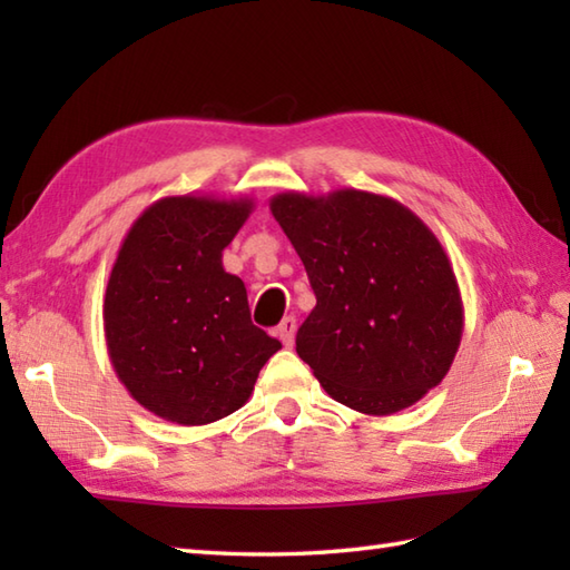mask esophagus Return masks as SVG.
<instances>
[{
  "label": "esophagus",
  "mask_w": 570,
  "mask_h": 570,
  "mask_svg": "<svg viewBox=\"0 0 570 570\" xmlns=\"http://www.w3.org/2000/svg\"><path fill=\"white\" fill-rule=\"evenodd\" d=\"M278 341H282L286 347L294 345V335H296V318L294 316H286L282 323H278L276 328Z\"/></svg>",
  "instance_id": "esophagus-1"
}]
</instances>
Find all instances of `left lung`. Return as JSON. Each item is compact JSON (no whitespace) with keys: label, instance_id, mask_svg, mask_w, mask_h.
I'll return each instance as SVG.
<instances>
[{"label":"left lung","instance_id":"left-lung-1","mask_svg":"<svg viewBox=\"0 0 570 570\" xmlns=\"http://www.w3.org/2000/svg\"><path fill=\"white\" fill-rule=\"evenodd\" d=\"M269 208L316 294L296 353L323 390L360 414L390 416L439 386L463 337V298L421 217L355 188L286 190Z\"/></svg>","mask_w":570,"mask_h":570}]
</instances>
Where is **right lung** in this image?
<instances>
[{
	"label": "right lung",
	"instance_id": "add662e5",
	"mask_svg": "<svg viewBox=\"0 0 570 570\" xmlns=\"http://www.w3.org/2000/svg\"><path fill=\"white\" fill-rule=\"evenodd\" d=\"M249 198L168 196L129 227L105 292V341L119 382L164 421L205 426L247 404L282 343L249 318L223 249Z\"/></svg>",
	"mask_w": 570,
	"mask_h": 570
}]
</instances>
